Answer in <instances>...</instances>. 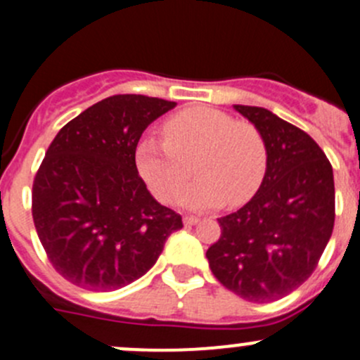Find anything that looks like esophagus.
<instances>
[{"label":"esophagus","instance_id":"1","mask_svg":"<svg viewBox=\"0 0 360 360\" xmlns=\"http://www.w3.org/2000/svg\"><path fill=\"white\" fill-rule=\"evenodd\" d=\"M198 217H193V216H184L183 217V223L186 224V226H193V224H197L198 223Z\"/></svg>","mask_w":360,"mask_h":360}]
</instances>
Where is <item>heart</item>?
Masks as SVG:
<instances>
[{
    "instance_id": "heart-1",
    "label": "heart",
    "mask_w": 360,
    "mask_h": 360,
    "mask_svg": "<svg viewBox=\"0 0 360 360\" xmlns=\"http://www.w3.org/2000/svg\"><path fill=\"white\" fill-rule=\"evenodd\" d=\"M163 137L137 144V170L160 202L170 203L183 191L193 162L198 179L184 191L181 205L193 210L249 202L263 184L268 146L249 122L212 106H191L163 123Z\"/></svg>"
}]
</instances>
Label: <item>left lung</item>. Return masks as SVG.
<instances>
[{
	"label": "left lung",
	"mask_w": 360,
	"mask_h": 360,
	"mask_svg": "<svg viewBox=\"0 0 360 360\" xmlns=\"http://www.w3.org/2000/svg\"><path fill=\"white\" fill-rule=\"evenodd\" d=\"M233 108L263 134L268 169L257 193L217 219L221 237L205 256L224 288L268 303L300 288L317 268L335 226V177L307 132L264 108Z\"/></svg>",
	"instance_id": "8db88e82"
}]
</instances>
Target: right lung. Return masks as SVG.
<instances>
[{"label": "right lung", "mask_w": 360, "mask_h": 360, "mask_svg": "<svg viewBox=\"0 0 360 360\" xmlns=\"http://www.w3.org/2000/svg\"><path fill=\"white\" fill-rule=\"evenodd\" d=\"M176 108L120 94L66 123L32 183V219L50 263L89 291H115L143 277L183 219L151 197L136 148L151 122Z\"/></svg>", "instance_id": "1"}]
</instances>
